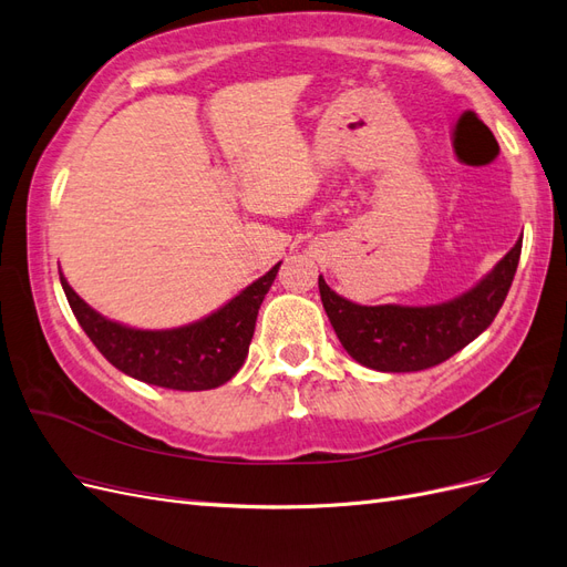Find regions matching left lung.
I'll use <instances>...</instances> for the list:
<instances>
[{
  "label": "left lung",
  "mask_w": 567,
  "mask_h": 567,
  "mask_svg": "<svg viewBox=\"0 0 567 567\" xmlns=\"http://www.w3.org/2000/svg\"><path fill=\"white\" fill-rule=\"evenodd\" d=\"M520 248L523 238L468 293L431 307L357 305L333 293L319 277L323 310L342 348L359 364L390 373L431 369L466 348L494 321L516 277Z\"/></svg>",
  "instance_id": "left-lung-1"
}]
</instances>
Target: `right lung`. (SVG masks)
<instances>
[{
	"label": "right lung",
	"mask_w": 567,
	"mask_h": 567,
	"mask_svg": "<svg viewBox=\"0 0 567 567\" xmlns=\"http://www.w3.org/2000/svg\"><path fill=\"white\" fill-rule=\"evenodd\" d=\"M279 265L215 315L169 331H136L109 321L68 286L63 274L61 286L82 331L115 369L148 385L192 392L227 383L244 367L257 310L277 279Z\"/></svg>",
	"instance_id": "obj_1"
}]
</instances>
